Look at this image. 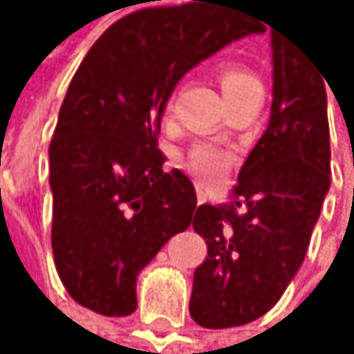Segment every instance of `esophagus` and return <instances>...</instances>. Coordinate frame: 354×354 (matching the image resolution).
I'll return each instance as SVG.
<instances>
[{
    "instance_id": "1",
    "label": "esophagus",
    "mask_w": 354,
    "mask_h": 354,
    "mask_svg": "<svg viewBox=\"0 0 354 354\" xmlns=\"http://www.w3.org/2000/svg\"><path fill=\"white\" fill-rule=\"evenodd\" d=\"M203 195H206V193H203V187L197 185V197H199V201H203Z\"/></svg>"
}]
</instances>
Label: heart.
Segmentation results:
<instances>
[{
    "label": "heart",
    "mask_w": 354,
    "mask_h": 354,
    "mask_svg": "<svg viewBox=\"0 0 354 354\" xmlns=\"http://www.w3.org/2000/svg\"><path fill=\"white\" fill-rule=\"evenodd\" d=\"M216 78H218L221 91L227 102L240 97V95H244L252 88H259V80L236 65H221ZM185 167L203 185H218L227 176L229 157L210 144H197L187 155Z\"/></svg>",
    "instance_id": "heart-1"
}]
</instances>
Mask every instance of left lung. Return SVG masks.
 <instances>
[{"label":"left lung","instance_id":"1","mask_svg":"<svg viewBox=\"0 0 354 354\" xmlns=\"http://www.w3.org/2000/svg\"><path fill=\"white\" fill-rule=\"evenodd\" d=\"M272 65L266 133L244 161L229 201L201 203L193 216L208 257L193 274L189 312L208 329L246 325L274 308L304 263L331 183L327 78L276 25Z\"/></svg>","mask_w":354,"mask_h":354}]
</instances>
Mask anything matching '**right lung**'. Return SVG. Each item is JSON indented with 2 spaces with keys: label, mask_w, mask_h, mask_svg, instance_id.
Returning <instances> with one entry per match:
<instances>
[{
  "label": "right lung",
  "mask_w": 354,
  "mask_h": 354,
  "mask_svg": "<svg viewBox=\"0 0 354 354\" xmlns=\"http://www.w3.org/2000/svg\"><path fill=\"white\" fill-rule=\"evenodd\" d=\"M218 0L144 8L91 46L50 140L53 254L65 291L104 317L138 308V274L191 225L193 183L165 171L161 116L174 86L244 31Z\"/></svg>",
  "instance_id": "right-lung-1"
}]
</instances>
